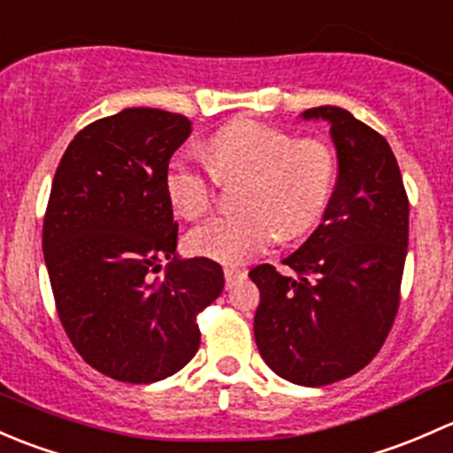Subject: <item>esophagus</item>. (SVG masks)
<instances>
[{
  "label": "esophagus",
  "instance_id": "obj_1",
  "mask_svg": "<svg viewBox=\"0 0 453 453\" xmlns=\"http://www.w3.org/2000/svg\"><path fill=\"white\" fill-rule=\"evenodd\" d=\"M244 270L235 268V265H225V279H226V286H233V283L237 281V279L244 277Z\"/></svg>",
  "mask_w": 453,
  "mask_h": 453
}]
</instances>
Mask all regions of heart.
I'll return each mask as SVG.
<instances>
[{"label": "heart", "instance_id": "1", "mask_svg": "<svg viewBox=\"0 0 453 453\" xmlns=\"http://www.w3.org/2000/svg\"><path fill=\"white\" fill-rule=\"evenodd\" d=\"M209 167L220 179L244 176L237 189L242 209L209 218L188 235L189 250L240 264L277 237L295 240L319 225L334 194L338 161L319 137L296 139L290 130L233 119L203 143ZM165 194L176 213L200 218L213 204V175L185 157L165 170Z\"/></svg>", "mask_w": 453, "mask_h": 453}]
</instances>
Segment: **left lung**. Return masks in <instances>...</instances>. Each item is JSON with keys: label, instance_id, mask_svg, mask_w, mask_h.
Segmentation results:
<instances>
[{"label": "left lung", "instance_id": "8db88e82", "mask_svg": "<svg viewBox=\"0 0 453 453\" xmlns=\"http://www.w3.org/2000/svg\"><path fill=\"white\" fill-rule=\"evenodd\" d=\"M325 119L338 183L323 222L283 264L249 273L259 288L255 342L264 362L298 386H327L362 371L388 338L401 301L410 204L388 142L340 106Z\"/></svg>", "mask_w": 453, "mask_h": 453}]
</instances>
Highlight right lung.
<instances>
[{
	"label": "right lung",
	"mask_w": 453,
	"mask_h": 453,
	"mask_svg": "<svg viewBox=\"0 0 453 453\" xmlns=\"http://www.w3.org/2000/svg\"><path fill=\"white\" fill-rule=\"evenodd\" d=\"M189 134L185 115L124 109L85 126L56 167L43 218L56 311L82 360L118 381L152 384L188 365L196 316L225 288L213 259L176 257L165 170Z\"/></svg>",
	"instance_id": "right-lung-1"
}]
</instances>
